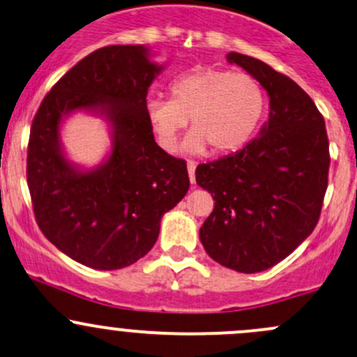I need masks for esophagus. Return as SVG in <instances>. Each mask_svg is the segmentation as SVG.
Segmentation results:
<instances>
[{
    "label": "esophagus",
    "instance_id": "1",
    "mask_svg": "<svg viewBox=\"0 0 357 357\" xmlns=\"http://www.w3.org/2000/svg\"><path fill=\"white\" fill-rule=\"evenodd\" d=\"M188 176H190V183L191 185H195V169H197V164L195 162H188Z\"/></svg>",
    "mask_w": 357,
    "mask_h": 357
}]
</instances>
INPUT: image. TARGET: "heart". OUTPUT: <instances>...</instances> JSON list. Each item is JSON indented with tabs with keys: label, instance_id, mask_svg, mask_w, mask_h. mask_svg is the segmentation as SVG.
Instances as JSON below:
<instances>
[{
	"label": "heart",
	"instance_id": "1",
	"mask_svg": "<svg viewBox=\"0 0 357 357\" xmlns=\"http://www.w3.org/2000/svg\"><path fill=\"white\" fill-rule=\"evenodd\" d=\"M171 100L150 99L145 116L153 138L174 152L190 118L191 133L183 144L190 155L229 153L251 140L264 119L267 99L257 78L219 68H197L174 78Z\"/></svg>",
	"mask_w": 357,
	"mask_h": 357
}]
</instances>
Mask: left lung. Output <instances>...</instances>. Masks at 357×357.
<instances>
[{
    "instance_id": "1",
    "label": "left lung",
    "mask_w": 357,
    "mask_h": 357,
    "mask_svg": "<svg viewBox=\"0 0 357 357\" xmlns=\"http://www.w3.org/2000/svg\"><path fill=\"white\" fill-rule=\"evenodd\" d=\"M268 96V119L255 140L195 171L215 200L200 227L212 260L243 273L264 272L313 232L328 181V138L311 97L260 59L227 52Z\"/></svg>"
}]
</instances>
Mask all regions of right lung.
Returning <instances> with one entry per match:
<instances>
[{"instance_id": "obj_1", "label": "right lung", "mask_w": 357, "mask_h": 357, "mask_svg": "<svg viewBox=\"0 0 357 357\" xmlns=\"http://www.w3.org/2000/svg\"><path fill=\"white\" fill-rule=\"evenodd\" d=\"M144 44L107 46L66 71L44 97L27 152V183L37 224L71 260L118 270L140 260L159 238L160 219L190 188L183 159L153 140L147 93L166 65ZM77 112L100 117L112 147L96 167L69 159L61 140Z\"/></svg>"}]
</instances>
